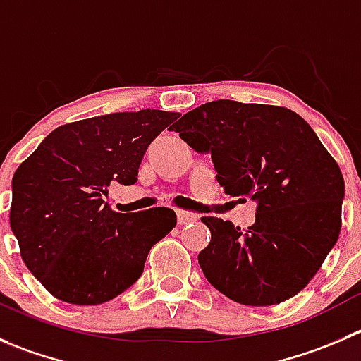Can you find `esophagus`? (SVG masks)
I'll return each mask as SVG.
<instances>
[{"label": "esophagus", "mask_w": 361, "mask_h": 361, "mask_svg": "<svg viewBox=\"0 0 361 361\" xmlns=\"http://www.w3.org/2000/svg\"><path fill=\"white\" fill-rule=\"evenodd\" d=\"M177 219L178 225H186V223L197 221L198 216L195 212H188V211H177Z\"/></svg>", "instance_id": "obj_1"}]
</instances>
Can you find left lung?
I'll return each instance as SVG.
<instances>
[{"label": "left lung", "mask_w": 361, "mask_h": 361, "mask_svg": "<svg viewBox=\"0 0 361 361\" xmlns=\"http://www.w3.org/2000/svg\"><path fill=\"white\" fill-rule=\"evenodd\" d=\"M171 131L198 154H211L230 197L257 202L255 223L241 230L204 216L211 243L198 264L232 301L269 307L296 296L341 234L344 177L298 113L280 106L207 102Z\"/></svg>", "instance_id": "obj_1"}]
</instances>
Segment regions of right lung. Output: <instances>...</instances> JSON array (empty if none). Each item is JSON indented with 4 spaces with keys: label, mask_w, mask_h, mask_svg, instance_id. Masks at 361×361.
<instances>
[{
    "label": "right lung",
    "mask_w": 361,
    "mask_h": 361,
    "mask_svg": "<svg viewBox=\"0 0 361 361\" xmlns=\"http://www.w3.org/2000/svg\"><path fill=\"white\" fill-rule=\"evenodd\" d=\"M178 113H111L54 129L12 178L10 226L24 264L58 300L101 305L142 276L177 225L168 207L115 212L108 188L131 186L150 143Z\"/></svg>",
    "instance_id": "right-lung-1"
}]
</instances>
